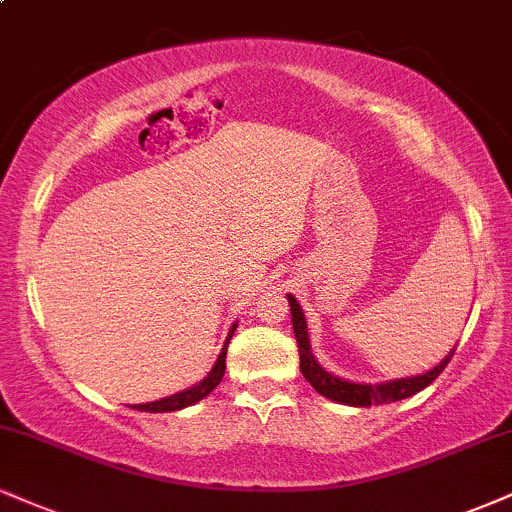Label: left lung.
Here are the masks:
<instances>
[{"instance_id": "8db88e82", "label": "left lung", "mask_w": 512, "mask_h": 512, "mask_svg": "<svg viewBox=\"0 0 512 512\" xmlns=\"http://www.w3.org/2000/svg\"><path fill=\"white\" fill-rule=\"evenodd\" d=\"M288 305H291V317H293V334L298 341V353H300V372L310 381V386L319 396L334 400V403L353 405V408H369V405H384V403H396V400L410 398L422 389H427L432 381L446 369L448 362L455 353V348L448 353L443 360L429 372L417 374V377H403V379H391L381 381V384H357V381H348L341 377H334L331 372L319 365L317 357L312 355L310 346V334H307V322L305 312L300 307L298 300L288 293Z\"/></svg>"}]
</instances>
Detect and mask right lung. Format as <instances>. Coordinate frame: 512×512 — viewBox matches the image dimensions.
<instances>
[{
  "label": "right lung",
  "instance_id": "right-lung-1",
  "mask_svg": "<svg viewBox=\"0 0 512 512\" xmlns=\"http://www.w3.org/2000/svg\"><path fill=\"white\" fill-rule=\"evenodd\" d=\"M238 324H233L229 329V336H226L224 341V348H221V353L217 357V362H214V367L209 369V374L202 381H197L195 386H190L186 391H178L174 396H166V398H159V400H152V403H138L133 405V410H140V412H174V410H183L188 408V405H195L200 403L202 398H207L209 393L219 386V381L224 379V372H226V350H229V341L233 336V331H236Z\"/></svg>",
  "mask_w": 512,
  "mask_h": 512
}]
</instances>
